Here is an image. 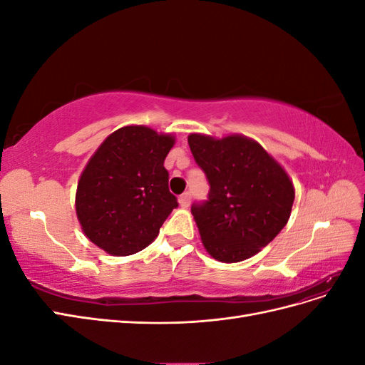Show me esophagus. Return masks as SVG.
<instances>
[{"mask_svg": "<svg viewBox=\"0 0 365 365\" xmlns=\"http://www.w3.org/2000/svg\"><path fill=\"white\" fill-rule=\"evenodd\" d=\"M180 205L182 207V208H187L190 205V193L189 192H185V193H182L181 196H180Z\"/></svg>", "mask_w": 365, "mask_h": 365, "instance_id": "esophagus-1", "label": "esophagus"}]
</instances>
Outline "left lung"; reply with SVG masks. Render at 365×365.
Wrapping results in <instances>:
<instances>
[{
    "label": "left lung",
    "mask_w": 365,
    "mask_h": 365,
    "mask_svg": "<svg viewBox=\"0 0 365 365\" xmlns=\"http://www.w3.org/2000/svg\"><path fill=\"white\" fill-rule=\"evenodd\" d=\"M187 140L210 182L208 201L192 207L204 248L224 263L252 257L288 224L292 180L250 137L190 134Z\"/></svg>",
    "instance_id": "8db88e82"
}]
</instances>
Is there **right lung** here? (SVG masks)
<instances>
[{
	"mask_svg": "<svg viewBox=\"0 0 365 365\" xmlns=\"http://www.w3.org/2000/svg\"><path fill=\"white\" fill-rule=\"evenodd\" d=\"M175 135L143 125L109 134L77 182L76 215L83 235L111 256H130L157 239L175 207L164 160Z\"/></svg>",
	"mask_w": 365,
	"mask_h": 365,
	"instance_id": "add662e5",
	"label": "right lung"
}]
</instances>
